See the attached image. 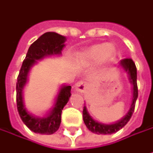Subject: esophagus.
<instances>
[{
    "mask_svg": "<svg viewBox=\"0 0 153 153\" xmlns=\"http://www.w3.org/2000/svg\"><path fill=\"white\" fill-rule=\"evenodd\" d=\"M74 89L77 91H80V92H84L87 89V83L84 82V81H80L78 82H76L75 85H74Z\"/></svg>",
    "mask_w": 153,
    "mask_h": 153,
    "instance_id": "esophagus-1",
    "label": "esophagus"
}]
</instances>
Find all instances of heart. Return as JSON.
Listing matches in <instances>:
<instances>
[{"mask_svg":"<svg viewBox=\"0 0 153 153\" xmlns=\"http://www.w3.org/2000/svg\"><path fill=\"white\" fill-rule=\"evenodd\" d=\"M114 53V48L111 45L99 44L89 49L83 55V59L88 62L99 61L103 58L111 57Z\"/></svg>","mask_w":153,"mask_h":153,"instance_id":"b5f03b06","label":"heart"}]
</instances>
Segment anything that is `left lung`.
I'll return each instance as SVG.
<instances>
[{
    "instance_id": "8db88e82",
    "label": "left lung",
    "mask_w": 153,
    "mask_h": 153,
    "mask_svg": "<svg viewBox=\"0 0 153 153\" xmlns=\"http://www.w3.org/2000/svg\"><path fill=\"white\" fill-rule=\"evenodd\" d=\"M121 66L126 71V72L129 74V79L130 82L132 83V102H131V108L128 111V113L126 114V116L124 118H123L121 121L117 122L114 124H102V123H99L95 122L94 120L90 116L86 106H83V111H82V117H83V122L86 125V127L94 133L97 134H111L114 133L116 131H118L119 130H121L123 127H124L127 123L130 121V119L134 111V108H135V103H136V100L138 98V86H137V69L135 66L134 62L132 61V59L131 58H125L123 60L121 61Z\"/></svg>"
}]
</instances>
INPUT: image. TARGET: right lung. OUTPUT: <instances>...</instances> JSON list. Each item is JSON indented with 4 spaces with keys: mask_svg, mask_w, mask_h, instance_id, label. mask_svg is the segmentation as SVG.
Segmentation results:
<instances>
[{
    "mask_svg": "<svg viewBox=\"0 0 153 153\" xmlns=\"http://www.w3.org/2000/svg\"><path fill=\"white\" fill-rule=\"evenodd\" d=\"M66 39L56 32H46L32 43L26 54V57L21 67L16 83V101L17 109L22 121L32 131L41 134H52L58 131L62 122V111L69 102L71 97V86H62L57 99L50 113L43 118H37L30 115L25 109L22 99V89L27 82L28 73L30 67L36 60L44 56L60 54Z\"/></svg>",
    "mask_w": 153,
    "mask_h": 153,
    "instance_id": "obj_1",
    "label": "right lung"
}]
</instances>
